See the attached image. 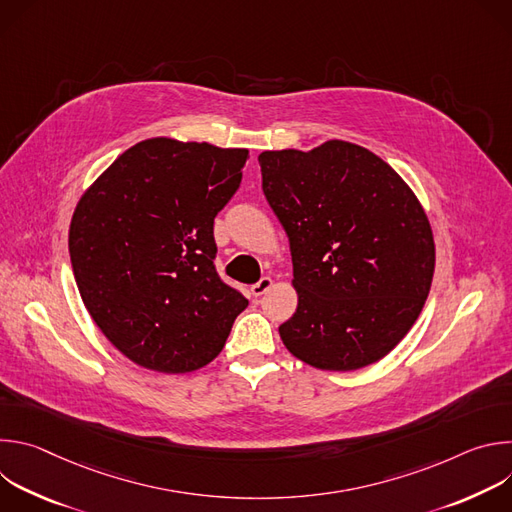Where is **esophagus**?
Here are the masks:
<instances>
[{
  "label": "esophagus",
  "mask_w": 512,
  "mask_h": 512,
  "mask_svg": "<svg viewBox=\"0 0 512 512\" xmlns=\"http://www.w3.org/2000/svg\"><path fill=\"white\" fill-rule=\"evenodd\" d=\"M273 287V279L271 277H261L253 287H251V294L255 296V298H259V296H263V294H267V291Z\"/></svg>",
  "instance_id": "34e87169"
}]
</instances>
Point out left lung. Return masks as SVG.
I'll return each mask as SVG.
<instances>
[{"label": "left lung", "mask_w": 512, "mask_h": 512, "mask_svg": "<svg viewBox=\"0 0 512 512\" xmlns=\"http://www.w3.org/2000/svg\"><path fill=\"white\" fill-rule=\"evenodd\" d=\"M263 194L289 239L298 310L279 326L285 348L322 371L387 356L427 300L435 245L405 180L356 143L259 156Z\"/></svg>", "instance_id": "1"}]
</instances>
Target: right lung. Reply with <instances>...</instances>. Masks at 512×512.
<instances>
[{
  "label": "right lung",
  "instance_id": "add662e5",
  "mask_svg": "<svg viewBox=\"0 0 512 512\" xmlns=\"http://www.w3.org/2000/svg\"><path fill=\"white\" fill-rule=\"evenodd\" d=\"M249 150L152 137L81 196L68 231L85 308L143 369L180 375L223 350L249 306L214 269V216L237 192Z\"/></svg>",
  "mask_w": 512,
  "mask_h": 512
}]
</instances>
